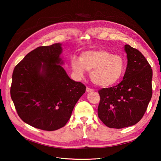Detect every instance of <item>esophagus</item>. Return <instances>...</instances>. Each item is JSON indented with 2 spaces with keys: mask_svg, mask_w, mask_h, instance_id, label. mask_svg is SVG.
I'll use <instances>...</instances> for the list:
<instances>
[{
  "mask_svg": "<svg viewBox=\"0 0 161 161\" xmlns=\"http://www.w3.org/2000/svg\"><path fill=\"white\" fill-rule=\"evenodd\" d=\"M92 89H90V88H89V87H86V91L87 92H92Z\"/></svg>",
  "mask_w": 161,
  "mask_h": 161,
  "instance_id": "esophagus-1",
  "label": "esophagus"
}]
</instances>
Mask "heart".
Here are the masks:
<instances>
[{"label":"heart","mask_w":161,"mask_h":161,"mask_svg":"<svg viewBox=\"0 0 161 161\" xmlns=\"http://www.w3.org/2000/svg\"><path fill=\"white\" fill-rule=\"evenodd\" d=\"M71 67L76 77L81 79L86 71H91L93 83L102 87L111 86L120 80L125 70L124 58L105 50L82 52L80 59L72 58Z\"/></svg>","instance_id":"b5f03b06"}]
</instances>
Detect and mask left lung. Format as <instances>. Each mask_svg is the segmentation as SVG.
<instances>
[{"mask_svg": "<svg viewBox=\"0 0 161 161\" xmlns=\"http://www.w3.org/2000/svg\"><path fill=\"white\" fill-rule=\"evenodd\" d=\"M128 64L123 80L118 85L99 91L98 116L111 128L135 125L147 111L153 94V70L140 51L126 44Z\"/></svg>", "mask_w": 161, "mask_h": 161, "instance_id": "left-lung-1", "label": "left lung"}]
</instances>
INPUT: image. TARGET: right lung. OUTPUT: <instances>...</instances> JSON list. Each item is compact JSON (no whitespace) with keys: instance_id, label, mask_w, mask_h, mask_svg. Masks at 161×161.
I'll return each mask as SVG.
<instances>
[{"instance_id":"right-lung-1","label":"right lung","mask_w":161,"mask_h":161,"mask_svg":"<svg viewBox=\"0 0 161 161\" xmlns=\"http://www.w3.org/2000/svg\"><path fill=\"white\" fill-rule=\"evenodd\" d=\"M62 43L38 47L13 70L11 97L24 122L46 131L64 126L86 86L72 80L62 65Z\"/></svg>"}]
</instances>
